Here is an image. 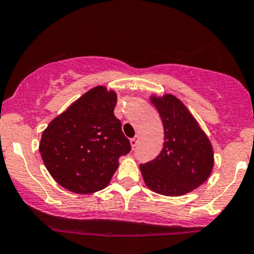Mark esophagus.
Masks as SVG:
<instances>
[{
    "mask_svg": "<svg viewBox=\"0 0 254 254\" xmlns=\"http://www.w3.org/2000/svg\"><path fill=\"white\" fill-rule=\"evenodd\" d=\"M137 143H138V138L137 137H133V138H131V140H130V144H131L132 148H135V147L137 146Z\"/></svg>",
    "mask_w": 254,
    "mask_h": 254,
    "instance_id": "esophagus-1",
    "label": "esophagus"
}]
</instances>
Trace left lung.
Returning a JSON list of instances; mask_svg holds the SVG:
<instances>
[{
    "instance_id": "1",
    "label": "left lung",
    "mask_w": 254,
    "mask_h": 254,
    "mask_svg": "<svg viewBox=\"0 0 254 254\" xmlns=\"http://www.w3.org/2000/svg\"><path fill=\"white\" fill-rule=\"evenodd\" d=\"M149 100L160 114L165 136L160 154L140 165L144 183L165 196L190 193L212 174L214 154L210 138L175 95H150Z\"/></svg>"
}]
</instances>
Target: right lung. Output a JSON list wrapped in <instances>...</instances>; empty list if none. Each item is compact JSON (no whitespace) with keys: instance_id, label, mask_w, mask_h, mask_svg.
Listing matches in <instances>:
<instances>
[{"instance_id":"add662e5","label":"right lung","mask_w":254,"mask_h":254,"mask_svg":"<svg viewBox=\"0 0 254 254\" xmlns=\"http://www.w3.org/2000/svg\"><path fill=\"white\" fill-rule=\"evenodd\" d=\"M117 93L91 88L55 117L42 133V160L50 176L72 193L93 194L110 185L130 142L113 111Z\"/></svg>"}]
</instances>
